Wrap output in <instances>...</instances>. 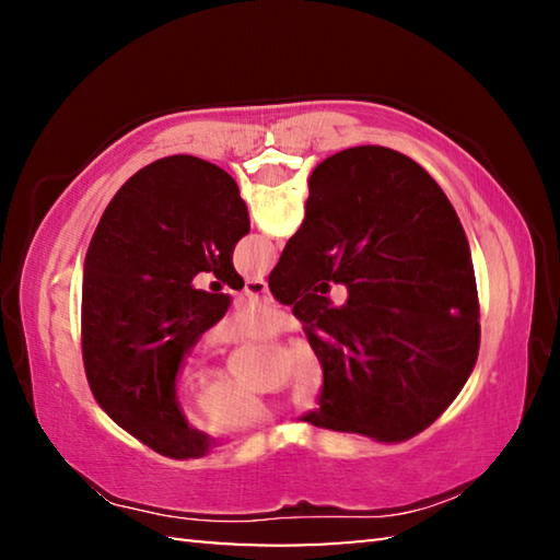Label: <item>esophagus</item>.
Wrapping results in <instances>:
<instances>
[{
  "mask_svg": "<svg viewBox=\"0 0 560 560\" xmlns=\"http://www.w3.org/2000/svg\"><path fill=\"white\" fill-rule=\"evenodd\" d=\"M244 291L249 293V296H267L269 293V283H267V279H261V277H257V279H246V283H244Z\"/></svg>",
  "mask_w": 560,
  "mask_h": 560,
  "instance_id": "1",
  "label": "esophagus"
}]
</instances>
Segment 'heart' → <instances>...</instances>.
<instances>
[{
    "label": "heart",
    "mask_w": 560,
    "mask_h": 560,
    "mask_svg": "<svg viewBox=\"0 0 560 560\" xmlns=\"http://www.w3.org/2000/svg\"><path fill=\"white\" fill-rule=\"evenodd\" d=\"M289 326V316L269 301H252L242 306L222 326V338L226 340H271L283 334ZM293 371V395L301 405H316L326 387V363L318 350L308 343H296L291 350ZM197 420L207 430L217 434L242 432L267 422L271 407L259 397L242 390L240 385L217 377L197 395L195 402Z\"/></svg>",
    "instance_id": "b5f03b06"
}]
</instances>
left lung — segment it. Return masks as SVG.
<instances>
[{"label": "left lung", "mask_w": 560, "mask_h": 560, "mask_svg": "<svg viewBox=\"0 0 560 560\" xmlns=\"http://www.w3.org/2000/svg\"><path fill=\"white\" fill-rule=\"evenodd\" d=\"M249 234L240 187L207 160L170 155L138 170L108 202L83 269L81 350L96 402L170 459H197L212 438L177 405L185 355L230 308L191 287L212 270L240 291L234 244Z\"/></svg>", "instance_id": "1"}]
</instances>
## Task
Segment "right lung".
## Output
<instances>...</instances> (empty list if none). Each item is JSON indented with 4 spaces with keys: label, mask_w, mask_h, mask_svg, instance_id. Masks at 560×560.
Here are the masks:
<instances>
[{
    "label": "right lung",
    "mask_w": 560,
    "mask_h": 560,
    "mask_svg": "<svg viewBox=\"0 0 560 560\" xmlns=\"http://www.w3.org/2000/svg\"><path fill=\"white\" fill-rule=\"evenodd\" d=\"M318 280L343 282L336 310ZM326 363L303 422L402 442L428 430L479 355V296L467 234L442 187L402 153L348 148L308 179L306 217L269 273Z\"/></svg>",
    "instance_id": "obj_1"
}]
</instances>
